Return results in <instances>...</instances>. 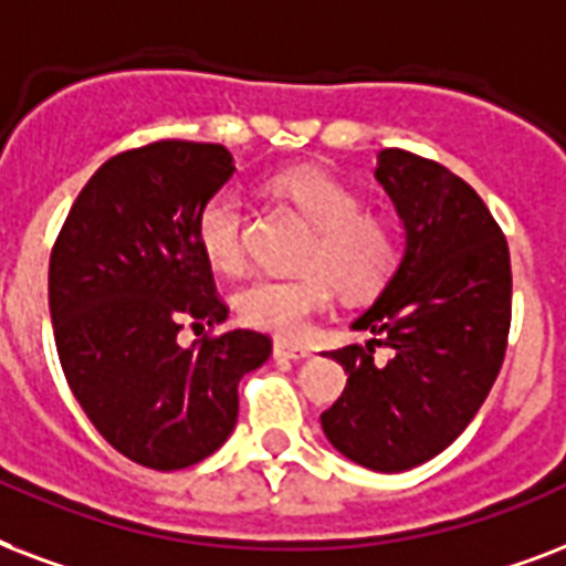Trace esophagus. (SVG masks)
Returning a JSON list of instances; mask_svg holds the SVG:
<instances>
[{
	"mask_svg": "<svg viewBox=\"0 0 566 566\" xmlns=\"http://www.w3.org/2000/svg\"><path fill=\"white\" fill-rule=\"evenodd\" d=\"M310 354L313 352H310L306 345L286 343V339H274V357H277V360H306Z\"/></svg>",
	"mask_w": 566,
	"mask_h": 566,
	"instance_id": "1",
	"label": "esophagus"
}]
</instances>
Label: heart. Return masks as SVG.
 <instances>
[{
	"label": "heart",
	"mask_w": 566,
	"mask_h": 566,
	"mask_svg": "<svg viewBox=\"0 0 566 566\" xmlns=\"http://www.w3.org/2000/svg\"><path fill=\"white\" fill-rule=\"evenodd\" d=\"M271 191L304 214L315 227L301 260L306 274L256 277L235 295V310L260 331L297 336L315 313L327 310L333 286L345 297L375 295L398 265L392 227L378 214L363 212L360 197L318 168L280 170ZM244 197L223 186L197 209V244L218 271L233 274L244 265Z\"/></svg>",
	"instance_id": "b5f03b06"
}]
</instances>
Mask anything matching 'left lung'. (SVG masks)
Instances as JSON below:
<instances>
[{
	"mask_svg": "<svg viewBox=\"0 0 566 566\" xmlns=\"http://www.w3.org/2000/svg\"><path fill=\"white\" fill-rule=\"evenodd\" d=\"M375 179L405 223V256L352 324L369 343L331 352L348 384L322 428L348 461L405 472L461 437L502 369L511 253L484 200L437 161L380 150Z\"/></svg>",
	"mask_w": 566,
	"mask_h": 566,
	"instance_id": "obj_1",
	"label": "left lung"
}]
</instances>
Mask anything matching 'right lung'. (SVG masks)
Here are the masks:
<instances>
[{
  "label": "right lung",
  "mask_w": 566,
  "mask_h": 566,
  "mask_svg": "<svg viewBox=\"0 0 566 566\" xmlns=\"http://www.w3.org/2000/svg\"><path fill=\"white\" fill-rule=\"evenodd\" d=\"M235 174L221 144L117 153L78 191L50 256L61 369L108 446L150 470H186L239 419V380L269 360L256 331L177 343L182 318L227 322L197 244V209Z\"/></svg>",
  "instance_id": "add662e5"
}]
</instances>
